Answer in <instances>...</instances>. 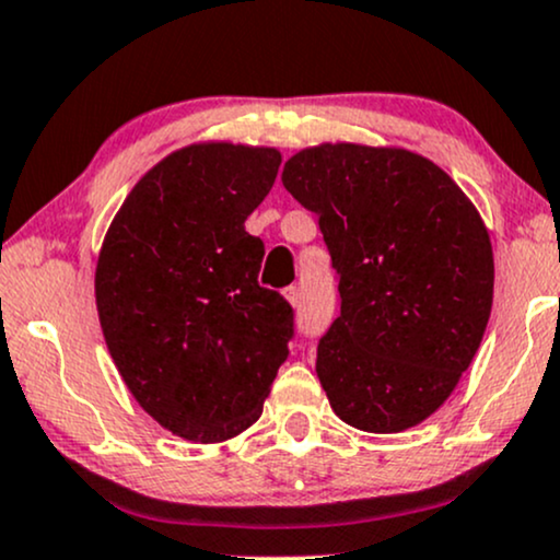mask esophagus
<instances>
[{
    "label": "esophagus",
    "mask_w": 560,
    "mask_h": 560,
    "mask_svg": "<svg viewBox=\"0 0 560 560\" xmlns=\"http://www.w3.org/2000/svg\"><path fill=\"white\" fill-rule=\"evenodd\" d=\"M284 298H287L289 302H292L294 307H298V305H300V287H287V289H284Z\"/></svg>",
    "instance_id": "esophagus-1"
}]
</instances>
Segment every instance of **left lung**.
I'll return each mask as SVG.
<instances>
[{
  "label": "left lung",
  "mask_w": 560,
  "mask_h": 560,
  "mask_svg": "<svg viewBox=\"0 0 560 560\" xmlns=\"http://www.w3.org/2000/svg\"><path fill=\"white\" fill-rule=\"evenodd\" d=\"M281 182L318 215L339 318L315 370L334 412L399 433L448 399L493 305V250L467 195L433 161L352 143L287 161Z\"/></svg>",
  "instance_id": "8db88e82"
}]
</instances>
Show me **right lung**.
I'll use <instances>...</instances> for the list:
<instances>
[{"label":"right lung","instance_id":"right-lung-1","mask_svg":"<svg viewBox=\"0 0 560 560\" xmlns=\"http://www.w3.org/2000/svg\"><path fill=\"white\" fill-rule=\"evenodd\" d=\"M273 148L187 145L127 195L96 268L114 365L166 430L226 441L262 412L294 339V307L258 284L245 219L273 187Z\"/></svg>","mask_w":560,"mask_h":560}]
</instances>
